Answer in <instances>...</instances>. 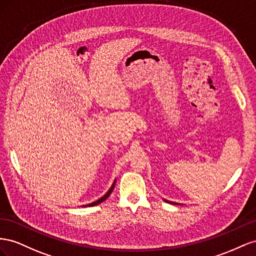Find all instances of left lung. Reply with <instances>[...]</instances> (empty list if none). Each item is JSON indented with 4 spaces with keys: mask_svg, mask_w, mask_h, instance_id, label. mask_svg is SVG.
Here are the masks:
<instances>
[{
    "mask_svg": "<svg viewBox=\"0 0 256 256\" xmlns=\"http://www.w3.org/2000/svg\"><path fill=\"white\" fill-rule=\"evenodd\" d=\"M165 202H170V204H174V202H168V200H165Z\"/></svg>",
    "mask_w": 256,
    "mask_h": 256,
    "instance_id": "left-lung-1",
    "label": "left lung"
}]
</instances>
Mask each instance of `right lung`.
Returning <instances> with one entry per match:
<instances>
[{"instance_id":"add662e5","label":"right lung","mask_w":256,"mask_h":256,"mask_svg":"<svg viewBox=\"0 0 256 256\" xmlns=\"http://www.w3.org/2000/svg\"><path fill=\"white\" fill-rule=\"evenodd\" d=\"M114 184H116V180H114V182L112 184V188L108 190V192L104 195V196H102L100 200H98L96 202H91V204H88V205H86L84 207H86V206H89V207H92V206H96V205H98V204H100L102 202H104V200H106L108 197H109V195L112 194V192L114 191Z\"/></svg>"}]
</instances>
